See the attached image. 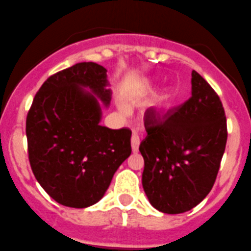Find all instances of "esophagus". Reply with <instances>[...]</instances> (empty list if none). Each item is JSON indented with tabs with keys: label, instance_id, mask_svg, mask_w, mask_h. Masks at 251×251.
I'll list each match as a JSON object with an SVG mask.
<instances>
[{
	"label": "esophagus",
	"instance_id": "1",
	"mask_svg": "<svg viewBox=\"0 0 251 251\" xmlns=\"http://www.w3.org/2000/svg\"><path fill=\"white\" fill-rule=\"evenodd\" d=\"M139 144H140V138L138 134H133L132 135V150L133 152H138L139 150Z\"/></svg>",
	"mask_w": 251,
	"mask_h": 251
}]
</instances>
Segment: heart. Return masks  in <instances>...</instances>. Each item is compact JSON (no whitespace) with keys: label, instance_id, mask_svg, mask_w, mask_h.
Instances as JSON below:
<instances>
[{"label":"heart","instance_id":"1","mask_svg":"<svg viewBox=\"0 0 251 251\" xmlns=\"http://www.w3.org/2000/svg\"><path fill=\"white\" fill-rule=\"evenodd\" d=\"M148 88L150 90V86ZM171 106H173V95L171 94L156 95L149 103V108L154 109V111H168L171 108Z\"/></svg>","mask_w":251,"mask_h":251}]
</instances>
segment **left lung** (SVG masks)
<instances>
[{
	"label": "left lung",
	"instance_id": "left-lung-1",
	"mask_svg": "<svg viewBox=\"0 0 251 251\" xmlns=\"http://www.w3.org/2000/svg\"><path fill=\"white\" fill-rule=\"evenodd\" d=\"M192 96L160 121H147L140 143L142 183L154 208L187 212L212 190L226 144V119L218 95L192 71Z\"/></svg>",
	"mask_w": 251,
	"mask_h": 251
}]
</instances>
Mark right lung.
Listing matches in <instances>:
<instances>
[{
  "instance_id": "add662e5",
  "label": "right lung",
  "mask_w": 251,
  "mask_h": 251,
  "mask_svg": "<svg viewBox=\"0 0 251 251\" xmlns=\"http://www.w3.org/2000/svg\"><path fill=\"white\" fill-rule=\"evenodd\" d=\"M108 85L103 66L75 64L43 83L28 112L30 168L45 192L63 206L97 203L132 152L129 129L100 124L101 103H111Z\"/></svg>"
}]
</instances>
